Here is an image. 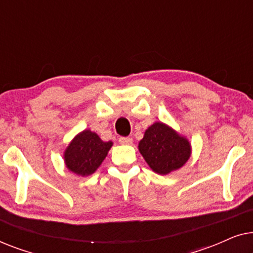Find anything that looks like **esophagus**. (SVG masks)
<instances>
[{"mask_svg":"<svg viewBox=\"0 0 253 253\" xmlns=\"http://www.w3.org/2000/svg\"><path fill=\"white\" fill-rule=\"evenodd\" d=\"M119 141H120V144H123V145H131V144H132V138H130V137H120L119 138Z\"/></svg>","mask_w":253,"mask_h":253,"instance_id":"obj_1","label":"esophagus"}]
</instances>
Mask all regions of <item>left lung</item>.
<instances>
[{"label":"left lung","instance_id":"obj_1","mask_svg":"<svg viewBox=\"0 0 253 253\" xmlns=\"http://www.w3.org/2000/svg\"><path fill=\"white\" fill-rule=\"evenodd\" d=\"M138 148L152 170L160 175L177 170L191 155L189 140L162 122H155L145 131Z\"/></svg>","mask_w":253,"mask_h":253}]
</instances>
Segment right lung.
Returning a JSON list of instances; mask_svg holds the SVG:
<instances>
[{"label": "right lung", "instance_id": "obj_1", "mask_svg": "<svg viewBox=\"0 0 253 253\" xmlns=\"http://www.w3.org/2000/svg\"><path fill=\"white\" fill-rule=\"evenodd\" d=\"M112 146L113 141H102L91 130L82 131L64 151L65 166L76 175H91L100 167Z\"/></svg>", "mask_w": 253, "mask_h": 253}]
</instances>
